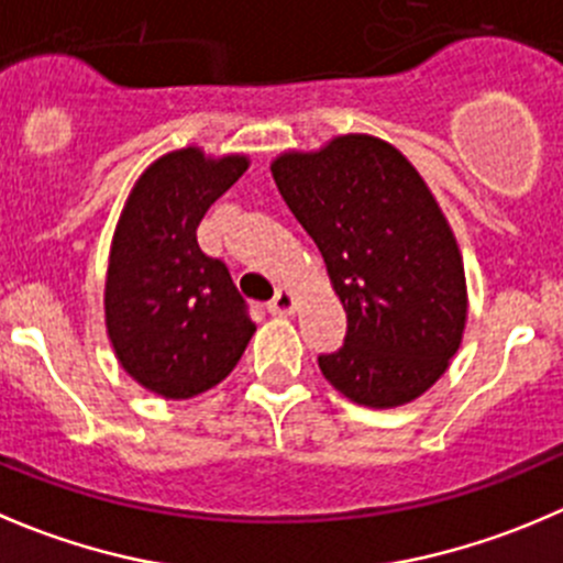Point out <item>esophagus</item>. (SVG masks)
<instances>
[{"label":"esophagus","instance_id":"34e87169","mask_svg":"<svg viewBox=\"0 0 563 563\" xmlns=\"http://www.w3.org/2000/svg\"><path fill=\"white\" fill-rule=\"evenodd\" d=\"M269 310L277 316H291L294 310H297V297H294L291 288H286V286L277 288L275 299L269 302Z\"/></svg>","mask_w":563,"mask_h":563}]
</instances>
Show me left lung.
Returning a JSON list of instances; mask_svg holds the SVG:
<instances>
[{"label":"left lung","instance_id":"1","mask_svg":"<svg viewBox=\"0 0 563 563\" xmlns=\"http://www.w3.org/2000/svg\"><path fill=\"white\" fill-rule=\"evenodd\" d=\"M346 310V338L319 368L363 407H398L449 368L467 319L460 247L423 178L393 145L343 134L272 162Z\"/></svg>","mask_w":563,"mask_h":563}]
</instances>
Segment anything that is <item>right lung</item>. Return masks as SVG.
<instances>
[{
    "label": "right lung",
    "mask_w": 563,
    "mask_h": 563,
    "mask_svg": "<svg viewBox=\"0 0 563 563\" xmlns=\"http://www.w3.org/2000/svg\"><path fill=\"white\" fill-rule=\"evenodd\" d=\"M247 165V156L173 151L140 176L120 214L103 294L107 332L125 374L165 398H192L225 379L255 332L228 266L195 236Z\"/></svg>",
    "instance_id": "right-lung-1"
}]
</instances>
